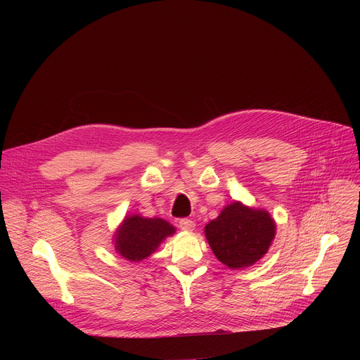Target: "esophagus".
<instances>
[{
	"label": "esophagus",
	"instance_id": "34e87169",
	"mask_svg": "<svg viewBox=\"0 0 360 360\" xmlns=\"http://www.w3.org/2000/svg\"><path fill=\"white\" fill-rule=\"evenodd\" d=\"M179 228L182 231H193L195 229V222L192 219H179Z\"/></svg>",
	"mask_w": 360,
	"mask_h": 360
}]
</instances>
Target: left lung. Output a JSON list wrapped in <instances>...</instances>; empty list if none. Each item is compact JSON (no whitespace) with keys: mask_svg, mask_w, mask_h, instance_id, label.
<instances>
[{"mask_svg":"<svg viewBox=\"0 0 360 360\" xmlns=\"http://www.w3.org/2000/svg\"><path fill=\"white\" fill-rule=\"evenodd\" d=\"M276 224L268 211L232 202L219 217L205 226L214 255L231 269L252 266L268 252Z\"/></svg>","mask_w":360,"mask_h":360,"instance_id":"8db88e82","label":"left lung"}]
</instances>
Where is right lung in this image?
I'll return each instance as SVG.
<instances>
[{"mask_svg": "<svg viewBox=\"0 0 360 360\" xmlns=\"http://www.w3.org/2000/svg\"><path fill=\"white\" fill-rule=\"evenodd\" d=\"M174 233L175 228L161 218L129 215L115 232V250L131 262H141Z\"/></svg>", "mask_w": 360, "mask_h": 360, "instance_id": "right-lung-1", "label": "right lung"}]
</instances>
